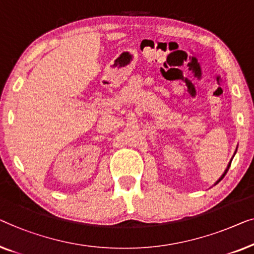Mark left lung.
I'll return each mask as SVG.
<instances>
[{"mask_svg":"<svg viewBox=\"0 0 254 254\" xmlns=\"http://www.w3.org/2000/svg\"><path fill=\"white\" fill-rule=\"evenodd\" d=\"M236 151H237V148H236ZM235 153H236V152H235ZM231 161H233V159H231V160H230V162H229V164H228V167L226 168V170H224V173L222 174V176H221V177L219 178V180H217V181L215 182V184H214V185H216L217 183H219V182H221V181H222V178H223L224 176H226V174L228 173V170H229V168H230V164H231Z\"/></svg>","mask_w":254,"mask_h":254,"instance_id":"8db88e82","label":"left lung"}]
</instances>
